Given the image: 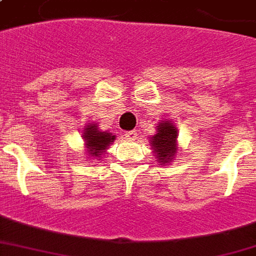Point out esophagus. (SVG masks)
<instances>
[{
	"instance_id": "obj_1",
	"label": "esophagus",
	"mask_w": 256,
	"mask_h": 256,
	"mask_svg": "<svg viewBox=\"0 0 256 256\" xmlns=\"http://www.w3.org/2000/svg\"><path fill=\"white\" fill-rule=\"evenodd\" d=\"M136 134H138L136 130H132V132H126L124 136H126V140H128V141H136Z\"/></svg>"
}]
</instances>
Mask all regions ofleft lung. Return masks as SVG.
Segmentation results:
<instances>
[{"instance_id": "left-lung-1", "label": "left lung", "mask_w": 256, "mask_h": 256, "mask_svg": "<svg viewBox=\"0 0 256 256\" xmlns=\"http://www.w3.org/2000/svg\"><path fill=\"white\" fill-rule=\"evenodd\" d=\"M177 128L174 124L169 120H162L157 126V132L152 136V146L156 157L158 158L161 165L169 164L174 160L177 153Z\"/></svg>"}]
</instances>
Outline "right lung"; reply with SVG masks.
Listing matches in <instances>:
<instances>
[{"mask_svg":"<svg viewBox=\"0 0 256 256\" xmlns=\"http://www.w3.org/2000/svg\"><path fill=\"white\" fill-rule=\"evenodd\" d=\"M83 140L87 148V153L91 154L92 157H100L110 144L114 142L115 136L108 132H100L96 124H90L84 128Z\"/></svg>","mask_w":256,"mask_h":256,"instance_id":"add662e5","label":"right lung"}]
</instances>
